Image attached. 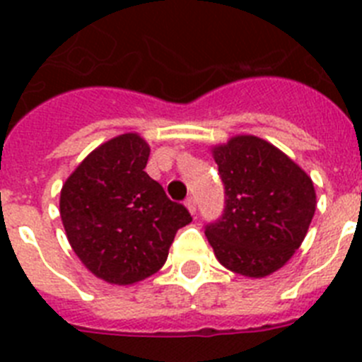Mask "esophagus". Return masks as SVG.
<instances>
[{"label":"esophagus","mask_w":362,"mask_h":362,"mask_svg":"<svg viewBox=\"0 0 362 362\" xmlns=\"http://www.w3.org/2000/svg\"><path fill=\"white\" fill-rule=\"evenodd\" d=\"M185 206H187L188 212H190V214H196L197 204H196V199H194V197H188V199L185 201Z\"/></svg>","instance_id":"34e87169"}]
</instances>
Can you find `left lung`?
Wrapping results in <instances>:
<instances>
[{
  "mask_svg": "<svg viewBox=\"0 0 362 362\" xmlns=\"http://www.w3.org/2000/svg\"><path fill=\"white\" fill-rule=\"evenodd\" d=\"M225 183V214L204 235L217 261L245 277H267L305 241L317 206L313 181L283 150L239 134L212 146Z\"/></svg>",
  "mask_w": 362,
  "mask_h": 362,
  "instance_id": "1",
  "label": "left lung"
}]
</instances>
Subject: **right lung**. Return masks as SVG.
<instances>
[{
    "instance_id": "add662e5",
    "label": "right lung",
    "mask_w": 362,
    "mask_h": 362,
    "mask_svg": "<svg viewBox=\"0 0 362 362\" xmlns=\"http://www.w3.org/2000/svg\"><path fill=\"white\" fill-rule=\"evenodd\" d=\"M148 143L139 134L112 137L66 177L59 216L85 268L110 284H134L165 264L181 226L192 221L145 172Z\"/></svg>"
}]
</instances>
